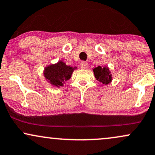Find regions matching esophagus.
I'll use <instances>...</instances> for the list:
<instances>
[{"label": "esophagus", "instance_id": "esophagus-1", "mask_svg": "<svg viewBox=\"0 0 155 155\" xmlns=\"http://www.w3.org/2000/svg\"><path fill=\"white\" fill-rule=\"evenodd\" d=\"M87 66H88V63L86 62V61H82V62L80 63V67L82 69H86L87 68Z\"/></svg>", "mask_w": 155, "mask_h": 155}]
</instances>
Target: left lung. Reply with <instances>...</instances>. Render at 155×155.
Returning a JSON list of instances; mask_svg holds the SVG:
<instances>
[{
  "mask_svg": "<svg viewBox=\"0 0 155 155\" xmlns=\"http://www.w3.org/2000/svg\"><path fill=\"white\" fill-rule=\"evenodd\" d=\"M93 72L96 79L100 83L106 85L112 81V74L108 67L97 66L93 68Z\"/></svg>",
  "mask_w": 155,
  "mask_h": 155,
  "instance_id": "1",
  "label": "left lung"
}]
</instances>
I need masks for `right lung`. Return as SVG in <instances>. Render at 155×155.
Segmentation results:
<instances>
[{
  "instance_id": "obj_1",
  "label": "right lung",
  "mask_w": 155,
  "mask_h": 155,
  "mask_svg": "<svg viewBox=\"0 0 155 155\" xmlns=\"http://www.w3.org/2000/svg\"><path fill=\"white\" fill-rule=\"evenodd\" d=\"M76 69V67L67 66L63 61H60L55 64H51L45 67L43 74L45 78L50 84L54 87H63L65 81L71 77L72 73Z\"/></svg>"
}]
</instances>
